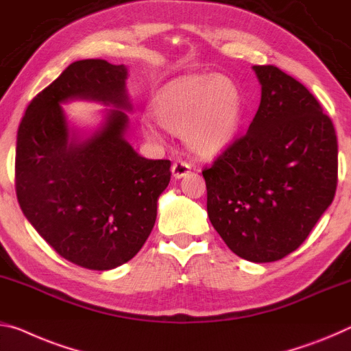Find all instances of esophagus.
Returning <instances> with one entry per match:
<instances>
[{
  "label": "esophagus",
  "instance_id": "esophagus-1",
  "mask_svg": "<svg viewBox=\"0 0 351 351\" xmlns=\"http://www.w3.org/2000/svg\"><path fill=\"white\" fill-rule=\"evenodd\" d=\"M189 171H191V165L184 162V160H175L173 165H171V175H173L176 180L184 178Z\"/></svg>",
  "mask_w": 351,
  "mask_h": 351
}]
</instances>
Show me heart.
<instances>
[{
  "label": "heart",
  "instance_id": "obj_1",
  "mask_svg": "<svg viewBox=\"0 0 351 351\" xmlns=\"http://www.w3.org/2000/svg\"><path fill=\"white\" fill-rule=\"evenodd\" d=\"M152 114L165 131L182 136L192 153L213 158L237 138L245 119V99L230 76L191 75L160 88L152 103ZM142 132L149 141L160 137L149 121H142Z\"/></svg>",
  "mask_w": 351,
  "mask_h": 351
}]
</instances>
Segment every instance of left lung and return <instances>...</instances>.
I'll list each match as a JSON object with an SVG mask.
<instances>
[{
  "instance_id": "left-lung-1",
  "label": "left lung",
  "mask_w": 351,
  "mask_h": 351,
  "mask_svg": "<svg viewBox=\"0 0 351 351\" xmlns=\"http://www.w3.org/2000/svg\"><path fill=\"white\" fill-rule=\"evenodd\" d=\"M253 70L258 112L203 176L209 220L231 252L274 263L302 245L335 198L337 137L302 82L274 65Z\"/></svg>"
}]
</instances>
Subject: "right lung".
<instances>
[{
  "label": "right lung",
  "mask_w": 351,
  "mask_h": 351,
  "mask_svg": "<svg viewBox=\"0 0 351 351\" xmlns=\"http://www.w3.org/2000/svg\"><path fill=\"white\" fill-rule=\"evenodd\" d=\"M128 69L103 59L70 64L27 106L16 132L15 189L36 231L64 259L110 270L134 258L152 232L170 160L145 159L126 141ZM73 99L112 105L81 135L60 106Z\"/></svg>",
  "instance_id": "right-lung-1"
}]
</instances>
